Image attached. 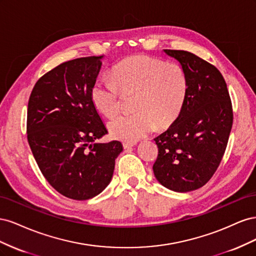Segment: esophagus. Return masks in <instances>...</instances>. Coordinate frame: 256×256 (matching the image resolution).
Segmentation results:
<instances>
[{"instance_id":"esophagus-1","label":"esophagus","mask_w":256,"mask_h":256,"mask_svg":"<svg viewBox=\"0 0 256 256\" xmlns=\"http://www.w3.org/2000/svg\"><path fill=\"white\" fill-rule=\"evenodd\" d=\"M136 144V142H122V146H124V148H125V150L131 148V147L134 146Z\"/></svg>"}]
</instances>
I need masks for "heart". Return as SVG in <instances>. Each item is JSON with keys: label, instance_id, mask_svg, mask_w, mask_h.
<instances>
[{"label": "heart", "instance_id": "1", "mask_svg": "<svg viewBox=\"0 0 256 256\" xmlns=\"http://www.w3.org/2000/svg\"><path fill=\"white\" fill-rule=\"evenodd\" d=\"M114 80L99 78L92 84V102L106 118H112L122 106V94L136 92V112L118 116L109 124L111 134L134 142L156 128L166 127L180 114L188 94L184 69L144 54L127 58L113 68Z\"/></svg>", "mask_w": 256, "mask_h": 256}]
</instances>
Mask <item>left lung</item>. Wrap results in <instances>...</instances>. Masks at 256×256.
I'll list each match as a JSON object with an SVG mask.
<instances>
[{"label":"left lung","mask_w":256,"mask_h":256,"mask_svg":"<svg viewBox=\"0 0 256 256\" xmlns=\"http://www.w3.org/2000/svg\"><path fill=\"white\" fill-rule=\"evenodd\" d=\"M164 52L180 62L189 88L182 110L154 141L157 180L176 192L196 190L210 180L226 152L233 108L226 80L214 65L184 50Z\"/></svg>","instance_id":"obj_1"}]
</instances>
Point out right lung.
Listing matches in <instances>:
<instances>
[{"instance_id":"right-lung-1","label":"right lung","mask_w":256,"mask_h":256,"mask_svg":"<svg viewBox=\"0 0 256 256\" xmlns=\"http://www.w3.org/2000/svg\"><path fill=\"white\" fill-rule=\"evenodd\" d=\"M102 58L53 68L36 82L28 104V141L38 168L58 193L76 200L106 189L122 150L118 141L95 142L108 134L90 98Z\"/></svg>"}]
</instances>
